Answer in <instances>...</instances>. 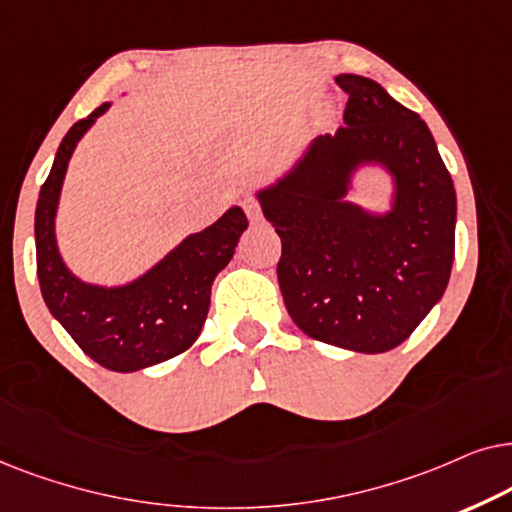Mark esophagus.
I'll list each match as a JSON object with an SVG mask.
<instances>
[{
	"instance_id": "obj_1",
	"label": "esophagus",
	"mask_w": 512,
	"mask_h": 512,
	"mask_svg": "<svg viewBox=\"0 0 512 512\" xmlns=\"http://www.w3.org/2000/svg\"><path fill=\"white\" fill-rule=\"evenodd\" d=\"M243 210H245V215H248V220H250L252 224H257V222L262 220L260 203L252 199V196H245V199H243Z\"/></svg>"
}]
</instances>
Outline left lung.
<instances>
[{"label": "left lung", "mask_w": 512, "mask_h": 512, "mask_svg": "<svg viewBox=\"0 0 512 512\" xmlns=\"http://www.w3.org/2000/svg\"><path fill=\"white\" fill-rule=\"evenodd\" d=\"M344 126L313 138L255 199L281 236L285 309L304 335L358 353L403 344L445 295L456 192L431 131L374 79L339 74ZM392 182L389 208L350 201L360 169Z\"/></svg>", "instance_id": "8db88e82"}]
</instances>
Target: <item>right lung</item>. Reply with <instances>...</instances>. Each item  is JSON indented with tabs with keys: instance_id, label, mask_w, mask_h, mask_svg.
I'll return each mask as SVG.
<instances>
[{
	"instance_id": "add662e5",
	"label": "right lung",
	"mask_w": 512,
	"mask_h": 512,
	"mask_svg": "<svg viewBox=\"0 0 512 512\" xmlns=\"http://www.w3.org/2000/svg\"><path fill=\"white\" fill-rule=\"evenodd\" d=\"M109 107L112 102H102L60 142L34 213L37 276L51 316L88 358L114 372H138L180 356L201 335L210 288L234 257L248 217L241 206H231L220 220L182 238L126 283L102 285L79 278L58 245L60 194L74 149Z\"/></svg>"
}]
</instances>
